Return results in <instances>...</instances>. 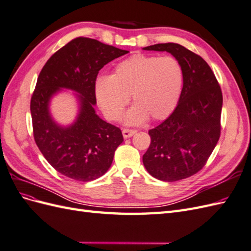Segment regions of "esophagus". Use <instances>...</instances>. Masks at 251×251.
<instances>
[{
	"mask_svg": "<svg viewBox=\"0 0 251 251\" xmlns=\"http://www.w3.org/2000/svg\"><path fill=\"white\" fill-rule=\"evenodd\" d=\"M136 132H137V130H134V129H123V131H122V133H123V137L125 139L132 137Z\"/></svg>",
	"mask_w": 251,
	"mask_h": 251,
	"instance_id": "esophagus-1",
	"label": "esophagus"
}]
</instances>
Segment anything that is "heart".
<instances>
[{"mask_svg": "<svg viewBox=\"0 0 251 251\" xmlns=\"http://www.w3.org/2000/svg\"><path fill=\"white\" fill-rule=\"evenodd\" d=\"M183 69L173 56L134 54L120 61L112 76L100 75L95 80V98L105 117L118 121L129 101L133 107L125 123L138 125L147 119L163 120L174 111L183 88Z\"/></svg>", "mask_w": 251, "mask_h": 251, "instance_id": "obj_1", "label": "heart"}]
</instances>
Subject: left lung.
I'll list each match as a JSON object with an SVG mask.
<instances>
[{"instance_id": "obj_1", "label": "left lung", "mask_w": 251, "mask_h": 251, "mask_svg": "<svg viewBox=\"0 0 251 251\" xmlns=\"http://www.w3.org/2000/svg\"><path fill=\"white\" fill-rule=\"evenodd\" d=\"M145 50L168 52L181 63L183 88L175 110L151 129V142L143 155L146 171L173 182L201 171L221 134L223 94L209 64L177 43H159Z\"/></svg>"}]
</instances>
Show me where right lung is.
I'll return each mask as SVG.
<instances>
[{"label": "right lung", "mask_w": 251, "mask_h": 251, "mask_svg": "<svg viewBox=\"0 0 251 251\" xmlns=\"http://www.w3.org/2000/svg\"><path fill=\"white\" fill-rule=\"evenodd\" d=\"M128 50L79 37L44 64L30 100L34 138L48 162L60 174L78 181L100 178L111 166L114 151L123 142L120 128L95 112L94 85L99 71ZM71 89L79 110L69 126L59 125L50 112V101Z\"/></svg>", "instance_id": "obj_1"}]
</instances>
